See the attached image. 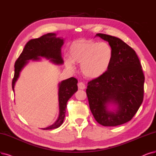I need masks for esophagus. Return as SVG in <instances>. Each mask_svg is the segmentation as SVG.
<instances>
[{
    "label": "esophagus",
    "instance_id": "esophagus-1",
    "mask_svg": "<svg viewBox=\"0 0 156 156\" xmlns=\"http://www.w3.org/2000/svg\"><path fill=\"white\" fill-rule=\"evenodd\" d=\"M78 87L79 89H82V90L85 89L86 87L85 85L83 82H79L78 84Z\"/></svg>",
    "mask_w": 156,
    "mask_h": 156
}]
</instances>
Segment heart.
<instances>
[{
  "label": "heart",
  "mask_w": 156,
  "mask_h": 156,
  "mask_svg": "<svg viewBox=\"0 0 156 156\" xmlns=\"http://www.w3.org/2000/svg\"><path fill=\"white\" fill-rule=\"evenodd\" d=\"M113 56L112 47L105 42L82 40L72 44L69 58L65 60V65L70 70H74V63L81 64V71L84 76L95 79L101 76L108 70Z\"/></svg>",
  "instance_id": "1"
}]
</instances>
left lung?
Instances as JSON below:
<instances>
[{"mask_svg":"<svg viewBox=\"0 0 156 156\" xmlns=\"http://www.w3.org/2000/svg\"><path fill=\"white\" fill-rule=\"evenodd\" d=\"M113 49L108 70L88 83L90 109L98 123L114 126L129 122L143 100L145 76L135 51L119 38L98 33Z\"/></svg>","mask_w":156,"mask_h":156,"instance_id":"obj_1","label":"left lung"}]
</instances>
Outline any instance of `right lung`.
Wrapping results in <instances>:
<instances>
[{
	"label": "right lung",
	"mask_w": 156,
	"mask_h": 156,
	"mask_svg": "<svg viewBox=\"0 0 156 156\" xmlns=\"http://www.w3.org/2000/svg\"><path fill=\"white\" fill-rule=\"evenodd\" d=\"M64 44V39L57 37L56 34L49 33L38 38L32 39L25 45L19 58L15 64V74L12 82V88L15 93V85L18 80L20 74L30 60L41 61V58L49 60L55 65H62L63 60L62 57V47ZM78 80L73 77L63 80L58 83V107L59 114L56 122L43 130L58 128L64 119L67 102L78 90Z\"/></svg>",
	"instance_id": "right-lung-1"
}]
</instances>
